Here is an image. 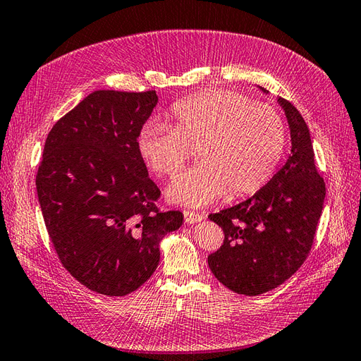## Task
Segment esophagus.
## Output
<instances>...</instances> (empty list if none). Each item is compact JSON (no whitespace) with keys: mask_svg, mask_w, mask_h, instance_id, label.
<instances>
[{"mask_svg":"<svg viewBox=\"0 0 361 361\" xmlns=\"http://www.w3.org/2000/svg\"><path fill=\"white\" fill-rule=\"evenodd\" d=\"M183 218H185V223H187V224H195V223H200L204 216L202 214H197V212L183 211Z\"/></svg>","mask_w":361,"mask_h":361,"instance_id":"1","label":"esophagus"}]
</instances>
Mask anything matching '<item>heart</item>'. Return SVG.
<instances>
[{"instance_id":"heart-1","label":"heart","mask_w":361,"mask_h":361,"mask_svg":"<svg viewBox=\"0 0 361 361\" xmlns=\"http://www.w3.org/2000/svg\"><path fill=\"white\" fill-rule=\"evenodd\" d=\"M286 145L285 122L274 108L235 92L209 90L171 110V128L147 123L138 154L159 176H173L197 149L202 162L169 185L171 203L202 207L228 191L255 194L274 174Z\"/></svg>"}]
</instances>
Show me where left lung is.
<instances>
[{"label": "left lung", "mask_w": 361, "mask_h": 361, "mask_svg": "<svg viewBox=\"0 0 361 361\" xmlns=\"http://www.w3.org/2000/svg\"><path fill=\"white\" fill-rule=\"evenodd\" d=\"M277 104L290 129L289 158L255 195L207 216L224 232L207 265L226 288L248 297L276 289L302 265L325 200L309 128L290 102L277 97Z\"/></svg>", "instance_id": "obj_1"}]
</instances>
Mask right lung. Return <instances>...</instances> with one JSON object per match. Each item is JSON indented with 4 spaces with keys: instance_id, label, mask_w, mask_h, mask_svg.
Returning a JSON list of instances; mask_svg holds the SVG:
<instances>
[{
    "instance_id": "1",
    "label": "right lung",
    "mask_w": 361,
    "mask_h": 361,
    "mask_svg": "<svg viewBox=\"0 0 361 361\" xmlns=\"http://www.w3.org/2000/svg\"><path fill=\"white\" fill-rule=\"evenodd\" d=\"M157 92L97 90L48 134L36 185L40 209L63 267L93 292L123 297L159 264V243L183 223L159 212L137 140Z\"/></svg>"
}]
</instances>
